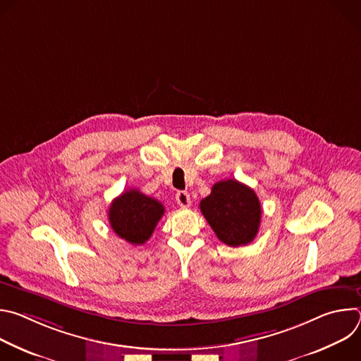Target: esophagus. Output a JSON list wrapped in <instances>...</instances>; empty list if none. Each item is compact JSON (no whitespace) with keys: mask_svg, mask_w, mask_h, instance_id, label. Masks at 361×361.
<instances>
[{"mask_svg":"<svg viewBox=\"0 0 361 361\" xmlns=\"http://www.w3.org/2000/svg\"><path fill=\"white\" fill-rule=\"evenodd\" d=\"M176 201H177V204L180 205V207H183V209H187L188 205L191 204L190 194H188L187 191H178V192L176 194Z\"/></svg>","mask_w":361,"mask_h":361,"instance_id":"obj_1","label":"esophagus"}]
</instances>
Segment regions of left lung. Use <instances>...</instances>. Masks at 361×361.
<instances>
[{"instance_id": "obj_1", "label": "left lung", "mask_w": 361, "mask_h": 361, "mask_svg": "<svg viewBox=\"0 0 361 361\" xmlns=\"http://www.w3.org/2000/svg\"><path fill=\"white\" fill-rule=\"evenodd\" d=\"M200 210L220 241L247 245L260 228L262 205L254 190L237 180H223L201 200Z\"/></svg>"}]
</instances>
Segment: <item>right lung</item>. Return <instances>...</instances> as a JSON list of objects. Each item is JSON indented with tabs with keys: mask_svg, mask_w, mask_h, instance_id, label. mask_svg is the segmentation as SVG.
<instances>
[{
	"mask_svg": "<svg viewBox=\"0 0 361 361\" xmlns=\"http://www.w3.org/2000/svg\"><path fill=\"white\" fill-rule=\"evenodd\" d=\"M163 214L164 205L160 201L133 188L111 202L109 221L118 237L141 245L151 237Z\"/></svg>",
	"mask_w": 361,
	"mask_h": 361,
	"instance_id": "obj_1",
	"label": "right lung"
}]
</instances>
